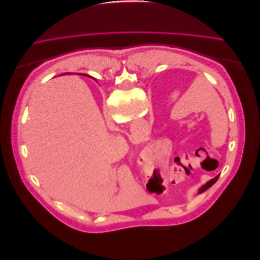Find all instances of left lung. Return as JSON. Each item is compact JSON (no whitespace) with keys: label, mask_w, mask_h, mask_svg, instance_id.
<instances>
[{"label":"left lung","mask_w":260,"mask_h":260,"mask_svg":"<svg viewBox=\"0 0 260 260\" xmlns=\"http://www.w3.org/2000/svg\"><path fill=\"white\" fill-rule=\"evenodd\" d=\"M218 177H219V176H217V177L214 178V179H211L210 181H208V182H207L205 185H203V186L200 188V190H199V193L201 194V193H203V192H205V191L207 190V188H209L212 184L216 183V181L218 180Z\"/></svg>","instance_id":"obj_1"}]
</instances>
